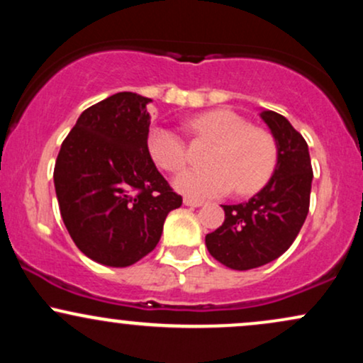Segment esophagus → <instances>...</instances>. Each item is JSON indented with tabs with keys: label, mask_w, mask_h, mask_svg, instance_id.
Segmentation results:
<instances>
[{
	"label": "esophagus",
	"mask_w": 363,
	"mask_h": 363,
	"mask_svg": "<svg viewBox=\"0 0 363 363\" xmlns=\"http://www.w3.org/2000/svg\"><path fill=\"white\" fill-rule=\"evenodd\" d=\"M184 205L191 208H198L203 205V201H199V199H193V198H184Z\"/></svg>",
	"instance_id": "1"
}]
</instances>
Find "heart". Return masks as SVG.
Wrapping results in <instances>:
<instances>
[{
	"label": "heart",
	"instance_id": "obj_1",
	"mask_svg": "<svg viewBox=\"0 0 363 363\" xmlns=\"http://www.w3.org/2000/svg\"><path fill=\"white\" fill-rule=\"evenodd\" d=\"M194 135L213 141L208 169L184 170L174 186L194 199L216 198L234 187L237 194H252L272 177L277 165V143L264 129L249 126L234 111L215 109L189 121ZM150 157L160 169L179 172L187 162L186 143L174 129L157 126L148 133Z\"/></svg>",
	"mask_w": 363,
	"mask_h": 363
}]
</instances>
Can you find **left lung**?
I'll use <instances>...</instances> for the list:
<instances>
[{
	"label": "left lung",
	"mask_w": 363,
	"mask_h": 363,
	"mask_svg": "<svg viewBox=\"0 0 363 363\" xmlns=\"http://www.w3.org/2000/svg\"><path fill=\"white\" fill-rule=\"evenodd\" d=\"M277 141L278 162L269 182L247 203L222 205L223 223L206 235V247L230 269L259 268L280 257L301 232L311 203L309 147L289 119L262 111Z\"/></svg>",
	"instance_id": "left-lung-1"
}]
</instances>
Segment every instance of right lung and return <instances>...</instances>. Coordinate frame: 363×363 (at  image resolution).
<instances>
[{
  "label": "right lung",
  "mask_w": 363,
  "mask_h": 363,
  "mask_svg": "<svg viewBox=\"0 0 363 363\" xmlns=\"http://www.w3.org/2000/svg\"><path fill=\"white\" fill-rule=\"evenodd\" d=\"M148 102L119 91L83 111L54 165L61 218L73 242L114 268L152 252L169 211L182 205L150 157Z\"/></svg>",
  "instance_id": "add662e5"
}]
</instances>
